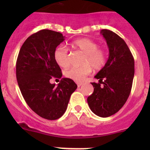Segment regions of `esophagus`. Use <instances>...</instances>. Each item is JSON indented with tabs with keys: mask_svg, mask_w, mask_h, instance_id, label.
<instances>
[{
	"mask_svg": "<svg viewBox=\"0 0 150 150\" xmlns=\"http://www.w3.org/2000/svg\"><path fill=\"white\" fill-rule=\"evenodd\" d=\"M82 83H77V85H78V87H81L82 86Z\"/></svg>",
	"mask_w": 150,
	"mask_h": 150,
	"instance_id": "esophagus-1",
	"label": "esophagus"
}]
</instances>
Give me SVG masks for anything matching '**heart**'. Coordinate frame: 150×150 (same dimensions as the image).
I'll use <instances>...</instances> for the list:
<instances>
[{
    "mask_svg": "<svg viewBox=\"0 0 150 150\" xmlns=\"http://www.w3.org/2000/svg\"><path fill=\"white\" fill-rule=\"evenodd\" d=\"M72 46L85 54L83 60V66L81 67H71L67 69L64 75L75 82H82L88 75L91 72L92 68L99 70L105 65L107 56L104 50L98 48L97 43L88 38H81L75 40ZM54 59L59 66L66 68L69 66L67 49L59 46L54 52Z\"/></svg>",
    "mask_w": 150,
    "mask_h": 150,
    "instance_id": "obj_1",
    "label": "heart"
}]
</instances>
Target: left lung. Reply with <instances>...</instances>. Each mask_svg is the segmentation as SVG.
Instances as JSON below:
<instances>
[{
    "label": "left lung",
    "instance_id": "obj_1",
    "mask_svg": "<svg viewBox=\"0 0 150 150\" xmlns=\"http://www.w3.org/2000/svg\"><path fill=\"white\" fill-rule=\"evenodd\" d=\"M109 48L108 60L94 76L93 92L87 99L91 110L107 117L115 114L125 104L131 93L134 76V59L123 39L114 32L102 30Z\"/></svg>",
    "mask_w": 150,
    "mask_h": 150
}]
</instances>
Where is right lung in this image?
<instances>
[{"mask_svg": "<svg viewBox=\"0 0 150 150\" xmlns=\"http://www.w3.org/2000/svg\"><path fill=\"white\" fill-rule=\"evenodd\" d=\"M64 40L62 33L40 30L25 40L16 60V80L25 102L33 111L47 120H57L64 115L71 94L78 87L66 78H62L57 86L50 83L52 78L62 76L54 52Z\"/></svg>", "mask_w": 150, "mask_h": 150, "instance_id": "add662e5", "label": "right lung"}]
</instances>
